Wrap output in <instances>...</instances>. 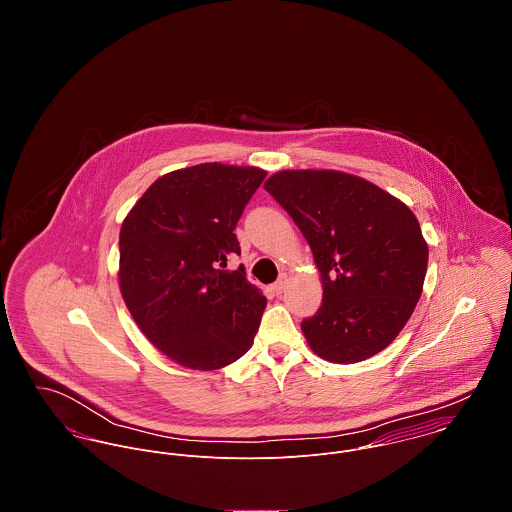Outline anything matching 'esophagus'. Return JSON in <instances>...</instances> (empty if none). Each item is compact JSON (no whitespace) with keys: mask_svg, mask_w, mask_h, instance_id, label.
Returning a JSON list of instances; mask_svg holds the SVG:
<instances>
[{"mask_svg":"<svg viewBox=\"0 0 512 512\" xmlns=\"http://www.w3.org/2000/svg\"><path fill=\"white\" fill-rule=\"evenodd\" d=\"M286 284H288V278L286 276H282L274 286H272V290H274V293L276 295H280V293L284 292L286 290Z\"/></svg>","mask_w":512,"mask_h":512,"instance_id":"34e87169","label":"esophagus"}]
</instances>
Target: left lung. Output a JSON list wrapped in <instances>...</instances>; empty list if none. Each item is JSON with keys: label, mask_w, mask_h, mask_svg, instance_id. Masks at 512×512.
I'll use <instances>...</instances> for the list:
<instances>
[{"label": "left lung", "mask_w": 512, "mask_h": 512, "mask_svg": "<svg viewBox=\"0 0 512 512\" xmlns=\"http://www.w3.org/2000/svg\"><path fill=\"white\" fill-rule=\"evenodd\" d=\"M264 189L311 246L323 301L301 321L325 361L359 363L408 323L428 270L420 222L398 199L341 171H280Z\"/></svg>", "instance_id": "1"}]
</instances>
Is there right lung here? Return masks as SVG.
<instances>
[{"label": "right lung", "instance_id": "add662e5", "mask_svg": "<svg viewBox=\"0 0 512 512\" xmlns=\"http://www.w3.org/2000/svg\"><path fill=\"white\" fill-rule=\"evenodd\" d=\"M266 171L201 163L159 177L120 230V290L147 339L177 365L215 370L254 343L266 297L234 234Z\"/></svg>", "mask_w": 512, "mask_h": 512}]
</instances>
